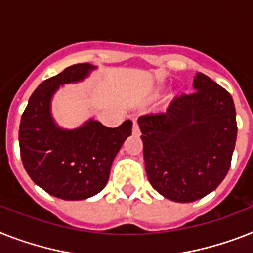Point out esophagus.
Listing matches in <instances>:
<instances>
[{"instance_id":"esophagus-1","label":"esophagus","mask_w":253,"mask_h":253,"mask_svg":"<svg viewBox=\"0 0 253 253\" xmlns=\"http://www.w3.org/2000/svg\"><path fill=\"white\" fill-rule=\"evenodd\" d=\"M132 131H133V133L140 132V130H139V125H137L136 121H133V122H132Z\"/></svg>"}]
</instances>
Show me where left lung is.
Returning <instances> with one entry per match:
<instances>
[{"instance_id":"1","label":"left lung","mask_w":253,"mask_h":253,"mask_svg":"<svg viewBox=\"0 0 253 253\" xmlns=\"http://www.w3.org/2000/svg\"><path fill=\"white\" fill-rule=\"evenodd\" d=\"M194 88L176 96L166 112L137 120L148 180L176 203L199 200L219 186L237 141L231 94L201 73L194 78Z\"/></svg>"}]
</instances>
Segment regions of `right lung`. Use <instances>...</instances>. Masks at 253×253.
<instances>
[{
  "mask_svg": "<svg viewBox=\"0 0 253 253\" xmlns=\"http://www.w3.org/2000/svg\"><path fill=\"white\" fill-rule=\"evenodd\" d=\"M96 67L78 63L44 80L28 100L19 126L20 157L35 183L63 200H84L106 186L113 160L132 131L125 121L109 128L89 120L74 130L57 126L50 112L61 85L82 82Z\"/></svg>",
  "mask_w": 253,
  "mask_h": 253,
  "instance_id": "obj_1",
  "label": "right lung"
}]
</instances>
